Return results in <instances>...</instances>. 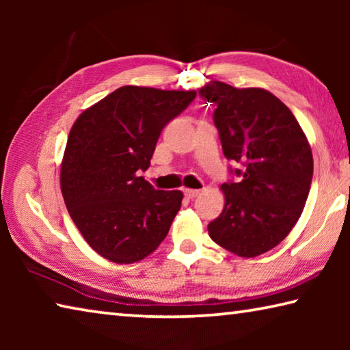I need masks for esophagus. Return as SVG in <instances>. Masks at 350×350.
I'll use <instances>...</instances> for the list:
<instances>
[{"instance_id":"obj_1","label":"esophagus","mask_w":350,"mask_h":350,"mask_svg":"<svg viewBox=\"0 0 350 350\" xmlns=\"http://www.w3.org/2000/svg\"><path fill=\"white\" fill-rule=\"evenodd\" d=\"M183 193H185V196H187L188 199H194V198H198L199 194H200V189H189V188H185V189H183Z\"/></svg>"}]
</instances>
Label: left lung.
Returning a JSON list of instances; mask_svg holds the SVG:
<instances>
[{
    "instance_id": "left-lung-1",
    "label": "left lung",
    "mask_w": 350,
    "mask_h": 350,
    "mask_svg": "<svg viewBox=\"0 0 350 350\" xmlns=\"http://www.w3.org/2000/svg\"><path fill=\"white\" fill-rule=\"evenodd\" d=\"M199 94L216 105L224 156L241 163V182L221 185L224 210L208 234L238 256H259L287 238L304 210L313 176L309 140L292 111L262 88L213 80Z\"/></svg>"
}]
</instances>
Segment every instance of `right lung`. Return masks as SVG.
I'll use <instances>...</instances> for the list:
<instances>
[{
  "label": "right lung",
  "instance_id": "add662e5",
  "mask_svg": "<svg viewBox=\"0 0 350 350\" xmlns=\"http://www.w3.org/2000/svg\"><path fill=\"white\" fill-rule=\"evenodd\" d=\"M196 91L122 86L81 112L70 128L60 187L92 250L116 264L146 258L180 210L179 189L162 191L139 176L150 168L161 131Z\"/></svg>",
  "mask_w": 350,
  "mask_h": 350
}]
</instances>
